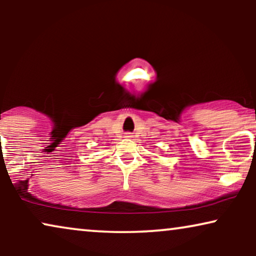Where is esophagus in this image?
Instances as JSON below:
<instances>
[{
  "label": "esophagus",
  "instance_id": "obj_1",
  "mask_svg": "<svg viewBox=\"0 0 256 256\" xmlns=\"http://www.w3.org/2000/svg\"><path fill=\"white\" fill-rule=\"evenodd\" d=\"M130 134H129V132H127V134H126V138H130Z\"/></svg>",
  "mask_w": 256,
  "mask_h": 256
}]
</instances>
